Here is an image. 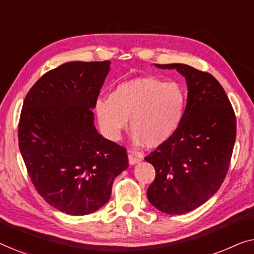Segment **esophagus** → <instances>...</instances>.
<instances>
[{
	"label": "esophagus",
	"instance_id": "esophagus-1",
	"mask_svg": "<svg viewBox=\"0 0 254 254\" xmlns=\"http://www.w3.org/2000/svg\"><path fill=\"white\" fill-rule=\"evenodd\" d=\"M141 159H142V157H140V156H136L134 154L128 155V162H129L130 165H134V164H136V163L141 162Z\"/></svg>",
	"mask_w": 254,
	"mask_h": 254
}]
</instances>
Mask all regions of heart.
Segmentation results:
<instances>
[{"mask_svg": "<svg viewBox=\"0 0 254 254\" xmlns=\"http://www.w3.org/2000/svg\"><path fill=\"white\" fill-rule=\"evenodd\" d=\"M185 92L176 82L140 77L124 82L109 99L96 104L97 117L111 137L117 138L130 119L131 130L148 147H157L172 136L182 121Z\"/></svg>", "mask_w": 254, "mask_h": 254, "instance_id": "obj_1", "label": "heart"}]
</instances>
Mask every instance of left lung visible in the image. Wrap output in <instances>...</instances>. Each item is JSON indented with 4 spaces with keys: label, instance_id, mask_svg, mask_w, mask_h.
<instances>
[{
    "label": "left lung",
    "instance_id": "obj_1",
    "mask_svg": "<svg viewBox=\"0 0 254 254\" xmlns=\"http://www.w3.org/2000/svg\"><path fill=\"white\" fill-rule=\"evenodd\" d=\"M156 65L177 69L189 89L177 130L144 157L156 171L148 200L163 213L178 215L201 206L223 184L236 141V116L224 89L209 72L182 64Z\"/></svg>",
    "mask_w": 254,
    "mask_h": 254
}]
</instances>
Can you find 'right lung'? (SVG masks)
I'll return each instance as SVG.
<instances>
[{"instance_id":"add662e5","label":"right lung","mask_w":254,"mask_h":254,"mask_svg":"<svg viewBox=\"0 0 254 254\" xmlns=\"http://www.w3.org/2000/svg\"><path fill=\"white\" fill-rule=\"evenodd\" d=\"M111 62H67L44 74L24 99L18 144L40 196L82 216L110 200L114 178L128 168L126 148L106 140L92 109Z\"/></svg>"}]
</instances>
